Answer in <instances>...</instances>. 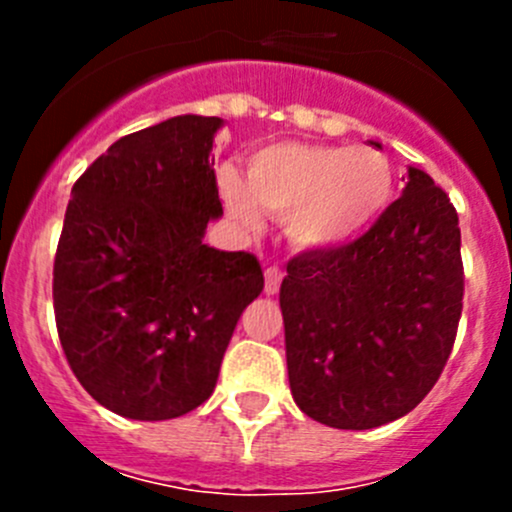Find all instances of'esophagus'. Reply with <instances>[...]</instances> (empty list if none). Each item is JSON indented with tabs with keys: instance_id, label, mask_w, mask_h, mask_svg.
Here are the masks:
<instances>
[{
	"instance_id": "34e87169",
	"label": "esophagus",
	"mask_w": 512,
	"mask_h": 512,
	"mask_svg": "<svg viewBox=\"0 0 512 512\" xmlns=\"http://www.w3.org/2000/svg\"><path fill=\"white\" fill-rule=\"evenodd\" d=\"M282 277H285V275H282L280 267H275V265L267 267V270H265V292L267 294H277V292H280Z\"/></svg>"
}]
</instances>
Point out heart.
Here are the masks:
<instances>
[{
  "label": "heart",
  "mask_w": 512,
  "mask_h": 512,
  "mask_svg": "<svg viewBox=\"0 0 512 512\" xmlns=\"http://www.w3.org/2000/svg\"><path fill=\"white\" fill-rule=\"evenodd\" d=\"M223 200L240 223L257 225L260 210L285 220L299 247H334L374 225L391 203L394 173L371 148L275 143L245 160L242 180L220 175Z\"/></svg>",
  "instance_id": "heart-1"
}]
</instances>
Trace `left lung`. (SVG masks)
<instances>
[{"label":"left lung","instance_id":"left-lung-1","mask_svg":"<svg viewBox=\"0 0 512 512\" xmlns=\"http://www.w3.org/2000/svg\"><path fill=\"white\" fill-rule=\"evenodd\" d=\"M280 307L289 389L304 414L347 431L406 416L456 342V208L431 175L409 168L404 195L359 240L289 260Z\"/></svg>","mask_w":512,"mask_h":512}]
</instances>
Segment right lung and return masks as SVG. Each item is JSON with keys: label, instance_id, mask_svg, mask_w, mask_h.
Returning <instances> with one entry per match:
<instances>
[{"label": "right lung", "instance_id": "obj_1", "mask_svg": "<svg viewBox=\"0 0 512 512\" xmlns=\"http://www.w3.org/2000/svg\"><path fill=\"white\" fill-rule=\"evenodd\" d=\"M220 126L185 113L118 138L71 188L56 329L76 379L118 416L165 421L208 401L265 287L255 255L203 242L223 215L210 160Z\"/></svg>", "mask_w": 512, "mask_h": 512}]
</instances>
